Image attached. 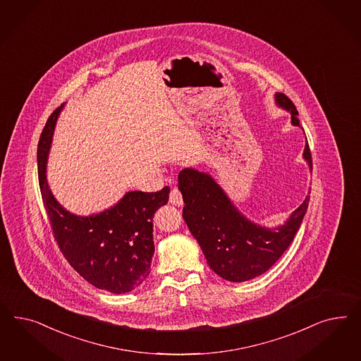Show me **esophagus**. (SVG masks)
Returning a JSON list of instances; mask_svg holds the SVG:
<instances>
[{
	"mask_svg": "<svg viewBox=\"0 0 361 361\" xmlns=\"http://www.w3.org/2000/svg\"><path fill=\"white\" fill-rule=\"evenodd\" d=\"M169 202L171 204H173L176 207H181L183 205V195H181V192H180V189L178 188H173L172 190H171V193H169Z\"/></svg>",
	"mask_w": 361,
	"mask_h": 361,
	"instance_id": "34e87169",
	"label": "esophagus"
}]
</instances>
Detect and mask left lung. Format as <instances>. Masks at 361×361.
I'll list each match as a JSON object with an SVG mask.
<instances>
[{
	"label": "left lung",
	"instance_id": "obj_1",
	"mask_svg": "<svg viewBox=\"0 0 361 361\" xmlns=\"http://www.w3.org/2000/svg\"><path fill=\"white\" fill-rule=\"evenodd\" d=\"M276 103L291 112L294 126H300L291 99L282 92ZM312 169L308 142L303 153ZM184 198L183 219L207 258L210 269L229 282H245L266 273L291 245L308 208L310 196L276 229H266L243 217L216 181L196 169L185 168L178 175Z\"/></svg>",
	"mask_w": 361,
	"mask_h": 361
}]
</instances>
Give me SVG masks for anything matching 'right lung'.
Returning a JSON list of instances; mask_svg holds the SVG:
<instances>
[{"mask_svg":"<svg viewBox=\"0 0 361 361\" xmlns=\"http://www.w3.org/2000/svg\"><path fill=\"white\" fill-rule=\"evenodd\" d=\"M61 109L47 119L37 151L39 189L55 240L67 262L88 283L114 294L130 293L151 273L153 214L168 202L171 189L128 192L114 208L90 217L68 213L56 202L46 180L47 154Z\"/></svg>","mask_w":361,"mask_h":361,"instance_id":"add662e5","label":"right lung"}]
</instances>
